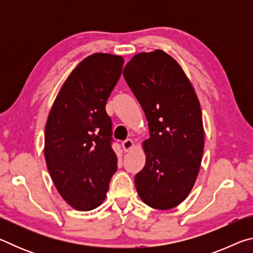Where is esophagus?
Returning <instances> with one entry per match:
<instances>
[{"instance_id": "obj_1", "label": "esophagus", "mask_w": 253, "mask_h": 253, "mask_svg": "<svg viewBox=\"0 0 253 253\" xmlns=\"http://www.w3.org/2000/svg\"><path fill=\"white\" fill-rule=\"evenodd\" d=\"M134 146H135L134 140L130 139V138H127L126 140H124V142H123V148H124V151H125V152L130 151V149L134 148Z\"/></svg>"}]
</instances>
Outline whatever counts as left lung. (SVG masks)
<instances>
[{"mask_svg":"<svg viewBox=\"0 0 253 253\" xmlns=\"http://www.w3.org/2000/svg\"><path fill=\"white\" fill-rule=\"evenodd\" d=\"M148 122L144 169L135 176L137 193L158 210L177 207L198 177L204 149L200 101L178 62L163 50L135 54L124 69Z\"/></svg>","mask_w":253,"mask_h":253,"instance_id":"8db88e82","label":"left lung"}]
</instances>
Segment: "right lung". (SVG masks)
<instances>
[{
  "label": "right lung",
  "instance_id": "1",
  "mask_svg": "<svg viewBox=\"0 0 253 253\" xmlns=\"http://www.w3.org/2000/svg\"><path fill=\"white\" fill-rule=\"evenodd\" d=\"M124 58L93 53L68 76L51 107L44 157L59 194L78 211L104 202L117 169L106 102L122 76Z\"/></svg>",
  "mask_w": 253,
  "mask_h": 253
}]
</instances>
